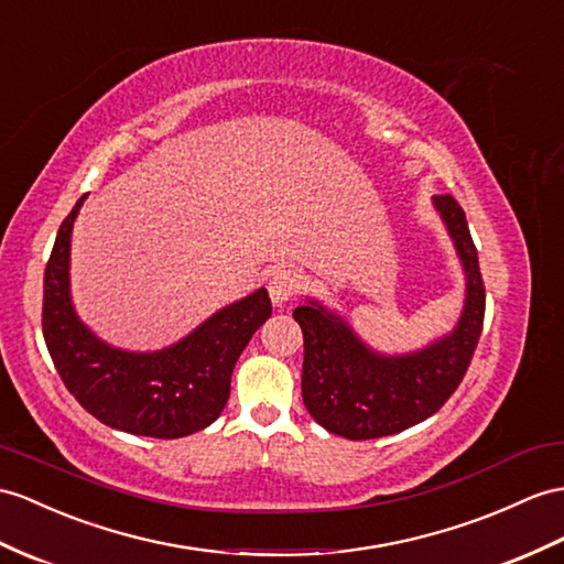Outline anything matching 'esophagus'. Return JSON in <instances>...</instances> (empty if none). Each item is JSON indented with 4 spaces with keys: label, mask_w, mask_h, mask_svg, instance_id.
I'll return each mask as SVG.
<instances>
[{
    "label": "esophagus",
    "mask_w": 564,
    "mask_h": 564,
    "mask_svg": "<svg viewBox=\"0 0 564 564\" xmlns=\"http://www.w3.org/2000/svg\"><path fill=\"white\" fill-rule=\"evenodd\" d=\"M301 286H304V282H301V274L296 270H290V268L278 270L268 282V292H270L272 304L284 306L286 301L294 299L301 292Z\"/></svg>",
    "instance_id": "1"
}]
</instances>
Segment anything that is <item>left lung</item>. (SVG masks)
<instances>
[{
  "label": "left lung",
  "instance_id": "obj_1",
  "mask_svg": "<svg viewBox=\"0 0 564 564\" xmlns=\"http://www.w3.org/2000/svg\"><path fill=\"white\" fill-rule=\"evenodd\" d=\"M435 210L455 241L466 274V299L457 327L421 351L386 356L368 349L354 329L318 301L294 311L304 333L301 394L308 414L349 441L394 435L441 409L471 364L486 313V286L462 205L433 196Z\"/></svg>",
  "mask_w": 564,
  "mask_h": 564
}]
</instances>
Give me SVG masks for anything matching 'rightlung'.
<instances>
[{
  "label": "right lung",
  "mask_w": 564,
  "mask_h": 564,
  "mask_svg": "<svg viewBox=\"0 0 564 564\" xmlns=\"http://www.w3.org/2000/svg\"><path fill=\"white\" fill-rule=\"evenodd\" d=\"M80 196L57 231L45 268L43 335L66 390L109 429L148 437H184L210 425L229 400L231 370L272 304L268 290L210 315L160 351L109 347L78 321L68 292V251Z\"/></svg>",
  "instance_id": "obj_1"
}]
</instances>
